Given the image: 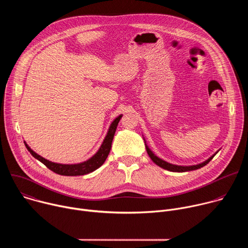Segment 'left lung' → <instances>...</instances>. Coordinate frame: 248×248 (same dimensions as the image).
<instances>
[{
  "label": "left lung",
  "mask_w": 248,
  "mask_h": 248,
  "mask_svg": "<svg viewBox=\"0 0 248 248\" xmlns=\"http://www.w3.org/2000/svg\"><path fill=\"white\" fill-rule=\"evenodd\" d=\"M144 139V138H143ZM144 143H145V147H146V151L149 155V157L151 158V160L156 164L158 165L159 167L165 169V170H170V171H176V172H183V171H189V170H197V169H200L202 167H204L205 165H207L212 159L214 158V156L219 152V150L212 155L210 158H208L206 161L200 163V164H197V165H192V166H179V165H173V164H170V163H168L164 160H162L161 158H159L158 156H156L152 151L151 149L148 147V145L146 144V140L144 139Z\"/></svg>",
  "instance_id": "1"
}]
</instances>
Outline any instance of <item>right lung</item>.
<instances>
[{
	"label": "right lung",
	"mask_w": 248,
	"mask_h": 248,
	"mask_svg": "<svg viewBox=\"0 0 248 248\" xmlns=\"http://www.w3.org/2000/svg\"><path fill=\"white\" fill-rule=\"evenodd\" d=\"M122 117H123V115H120L118 118H116L112 122V124L108 129V132H107V134H106L99 150L91 158H89L88 160H86L84 162L78 163V164H59V163L51 162V161L41 157L37 153H35L26 144V142H24V144H25L27 150L30 152V154L35 159H37L38 161L43 163L48 169H50L51 170H53L54 172H56L58 174L69 175V176L87 174L89 172L94 171L98 168H100L104 164L106 159H107V157L110 153L111 147H112V141L114 139V135H115L118 124Z\"/></svg>",
	"instance_id": "add662e5"
}]
</instances>
